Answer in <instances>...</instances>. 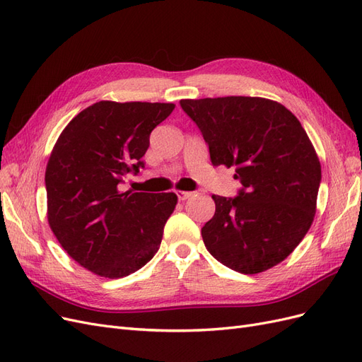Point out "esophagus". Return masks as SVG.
I'll use <instances>...</instances> for the list:
<instances>
[{
  "label": "esophagus",
  "mask_w": 362,
  "mask_h": 362,
  "mask_svg": "<svg viewBox=\"0 0 362 362\" xmlns=\"http://www.w3.org/2000/svg\"><path fill=\"white\" fill-rule=\"evenodd\" d=\"M177 196H178V199H180V201H185V199L192 198V196H193V192H184V190H178V192H177Z\"/></svg>",
  "instance_id": "obj_1"
}]
</instances>
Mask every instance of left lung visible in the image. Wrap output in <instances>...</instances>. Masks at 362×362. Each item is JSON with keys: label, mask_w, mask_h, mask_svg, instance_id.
I'll return each mask as SVG.
<instances>
[{"label": "left lung", "mask_w": 362, "mask_h": 362, "mask_svg": "<svg viewBox=\"0 0 362 362\" xmlns=\"http://www.w3.org/2000/svg\"><path fill=\"white\" fill-rule=\"evenodd\" d=\"M199 127L213 166L234 168L237 198L213 194L216 213L202 228L208 252L245 275L286 259L315 216L322 166L290 110L258 96L181 100Z\"/></svg>", "instance_id": "left-lung-1"}]
</instances>
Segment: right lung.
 I'll return each mask as SVG.
<instances>
[{
	"mask_svg": "<svg viewBox=\"0 0 362 362\" xmlns=\"http://www.w3.org/2000/svg\"><path fill=\"white\" fill-rule=\"evenodd\" d=\"M175 108L164 103L100 101L62 131L45 170L48 223L68 255L117 279L157 254L175 193L120 192L145 164L149 134Z\"/></svg>",
	"mask_w": 362,
	"mask_h": 362,
	"instance_id": "obj_1",
	"label": "right lung"
}]
</instances>
